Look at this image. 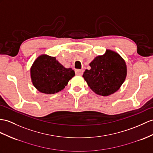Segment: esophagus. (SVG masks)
<instances>
[{
    "mask_svg": "<svg viewBox=\"0 0 153 153\" xmlns=\"http://www.w3.org/2000/svg\"><path fill=\"white\" fill-rule=\"evenodd\" d=\"M83 70H80V69H76L75 70V73L78 75H82L83 74Z\"/></svg>",
    "mask_w": 153,
    "mask_h": 153,
    "instance_id": "esophagus-1",
    "label": "esophagus"
}]
</instances>
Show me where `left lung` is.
I'll use <instances>...</instances> for the list:
<instances>
[{"label": "left lung", "mask_w": 153, "mask_h": 153, "mask_svg": "<svg viewBox=\"0 0 153 153\" xmlns=\"http://www.w3.org/2000/svg\"><path fill=\"white\" fill-rule=\"evenodd\" d=\"M83 74L91 90L101 96H108L120 88L125 80L127 68L125 61L116 52L107 49L105 54L94 58Z\"/></svg>", "instance_id": "left-lung-1"}]
</instances>
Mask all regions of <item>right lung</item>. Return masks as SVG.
Wrapping results in <instances>:
<instances>
[{
  "label": "right lung",
  "mask_w": 153,
  "mask_h": 153,
  "mask_svg": "<svg viewBox=\"0 0 153 153\" xmlns=\"http://www.w3.org/2000/svg\"><path fill=\"white\" fill-rule=\"evenodd\" d=\"M74 75L75 73L71 68H65L55 57L47 54L37 58L30 68L33 86L45 94L62 91Z\"/></svg>",
  "instance_id": "add662e5"
}]
</instances>
